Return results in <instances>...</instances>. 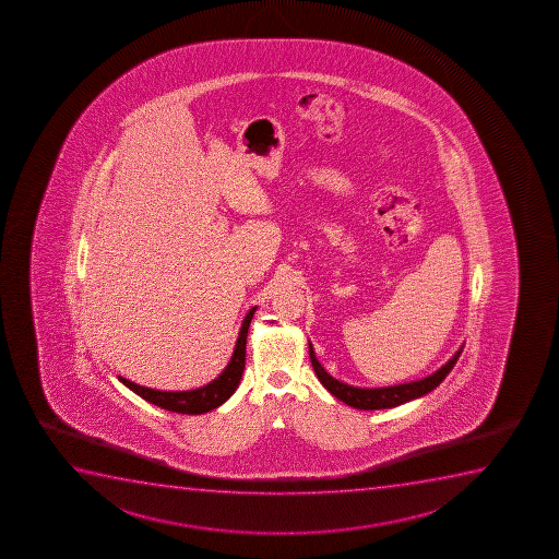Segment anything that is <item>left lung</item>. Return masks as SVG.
Returning a JSON list of instances; mask_svg holds the SVG:
<instances>
[{
	"label": "left lung",
	"instance_id": "8db88e82",
	"mask_svg": "<svg viewBox=\"0 0 559 559\" xmlns=\"http://www.w3.org/2000/svg\"><path fill=\"white\" fill-rule=\"evenodd\" d=\"M309 354L318 380L322 381L323 388L328 389L329 393L335 394L338 401L346 402L348 406L357 407V409H385V407L401 406L404 402L419 399L423 394L430 393L432 389L438 388L441 381L445 380L447 374L453 370L456 361H459L462 348L453 355L451 361H447L440 370H436L433 374L427 376L423 380L401 383V385H393V388L378 389L352 388L348 383L335 380L333 376H329L325 372V368L316 359L312 344L309 346Z\"/></svg>",
	"mask_w": 559,
	"mask_h": 559
}]
</instances>
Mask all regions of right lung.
Returning <instances> with one entry per match:
<instances>
[{"label":"right lung","instance_id":"right-lung-1","mask_svg":"<svg viewBox=\"0 0 559 559\" xmlns=\"http://www.w3.org/2000/svg\"><path fill=\"white\" fill-rule=\"evenodd\" d=\"M254 312H257V307L250 309L249 314L245 316L243 325L237 336L236 349H234L228 367L224 368L223 374L218 376L217 380L211 381L204 388L194 389V391H157V389L136 385L121 376H118L119 381L142 396L144 401L152 402L155 406L168 409V412L187 415L207 414L236 393L237 385L243 376L247 333H249V325Z\"/></svg>","mask_w":559,"mask_h":559}]
</instances>
